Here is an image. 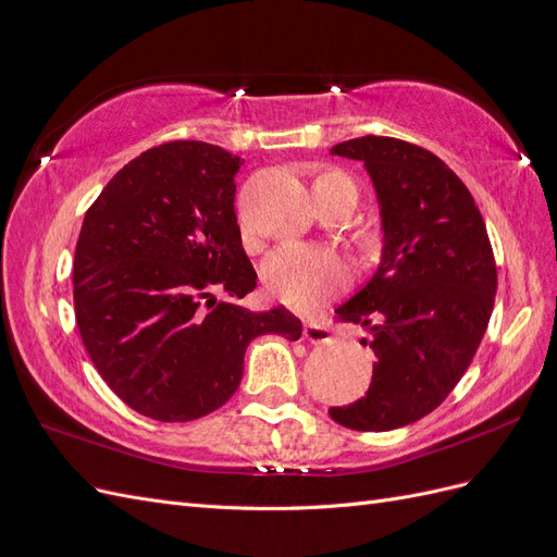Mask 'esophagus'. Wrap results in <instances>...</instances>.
<instances>
[{"label":"esophagus","instance_id":"esophagus-1","mask_svg":"<svg viewBox=\"0 0 557 557\" xmlns=\"http://www.w3.org/2000/svg\"><path fill=\"white\" fill-rule=\"evenodd\" d=\"M305 339L311 344H327L332 339V327L323 320H309L305 325Z\"/></svg>","mask_w":557,"mask_h":557}]
</instances>
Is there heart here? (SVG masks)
<instances>
[{"mask_svg": "<svg viewBox=\"0 0 557 557\" xmlns=\"http://www.w3.org/2000/svg\"><path fill=\"white\" fill-rule=\"evenodd\" d=\"M342 185L356 190L346 174L323 172L313 181V193H327L332 188H342ZM262 281L267 290L283 305L305 309L339 293L348 283V267L330 248L285 244L264 260Z\"/></svg>", "mask_w": 557, "mask_h": 557, "instance_id": "heart-1", "label": "heart"}]
</instances>
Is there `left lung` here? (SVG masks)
<instances>
[{
  "label": "left lung",
  "mask_w": 557,
  "mask_h": 557,
  "mask_svg": "<svg viewBox=\"0 0 557 557\" xmlns=\"http://www.w3.org/2000/svg\"><path fill=\"white\" fill-rule=\"evenodd\" d=\"M332 156L364 162L372 176L383 252L364 288L334 311L369 330L374 376L364 397L330 416L387 432L434 411L467 372L495 307V256L474 197L430 150L369 134Z\"/></svg>",
  "instance_id": "1"
}]
</instances>
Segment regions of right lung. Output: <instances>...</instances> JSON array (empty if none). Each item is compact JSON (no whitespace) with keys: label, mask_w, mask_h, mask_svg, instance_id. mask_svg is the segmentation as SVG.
Returning a JSON list of instances; mask_svg holds the SVG:
<instances>
[{"label":"right lung","mask_w":557,"mask_h":557,"mask_svg":"<svg viewBox=\"0 0 557 557\" xmlns=\"http://www.w3.org/2000/svg\"><path fill=\"white\" fill-rule=\"evenodd\" d=\"M242 164L213 144H162L127 162L83 218L74 256L81 339L111 391L162 423L221 409L256 336H301V320L285 307L237 305L258 285L234 213Z\"/></svg>","instance_id":"right-lung-1"}]
</instances>
